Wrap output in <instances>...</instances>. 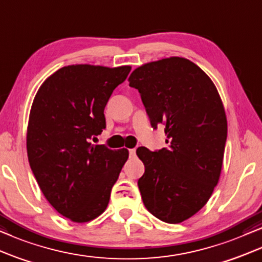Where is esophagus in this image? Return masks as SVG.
<instances>
[{
	"mask_svg": "<svg viewBox=\"0 0 262 262\" xmlns=\"http://www.w3.org/2000/svg\"><path fill=\"white\" fill-rule=\"evenodd\" d=\"M129 156H130V157H134L135 156V148L129 149Z\"/></svg>",
	"mask_w": 262,
	"mask_h": 262,
	"instance_id": "obj_1",
	"label": "esophagus"
}]
</instances>
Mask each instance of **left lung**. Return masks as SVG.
Returning a JSON list of instances; mask_svg holds the SVG:
<instances>
[{
  "label": "left lung",
  "instance_id": "obj_1",
  "mask_svg": "<svg viewBox=\"0 0 262 262\" xmlns=\"http://www.w3.org/2000/svg\"><path fill=\"white\" fill-rule=\"evenodd\" d=\"M137 89L152 127H165L167 148L139 147L145 165L138 181L145 207L160 221L179 224L198 213L221 177L228 121L213 81L183 57L162 58L134 69Z\"/></svg>",
  "mask_w": 262,
  "mask_h": 262
}]
</instances>
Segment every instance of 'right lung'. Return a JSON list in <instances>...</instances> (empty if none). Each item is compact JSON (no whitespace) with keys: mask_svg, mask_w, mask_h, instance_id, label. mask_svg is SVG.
Returning <instances> with one entry per match:
<instances>
[{"mask_svg":"<svg viewBox=\"0 0 262 262\" xmlns=\"http://www.w3.org/2000/svg\"><path fill=\"white\" fill-rule=\"evenodd\" d=\"M130 66H66L38 90L31 106L26 147L41 193L58 213L86 223L106 210L127 148L92 145L105 128L104 109Z\"/></svg>","mask_w":262,"mask_h":262,"instance_id":"1","label":"right lung"}]
</instances>
